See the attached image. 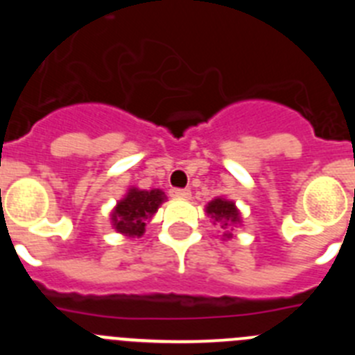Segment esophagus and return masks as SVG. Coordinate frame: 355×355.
Here are the masks:
<instances>
[{
	"label": "esophagus",
	"instance_id": "obj_1",
	"mask_svg": "<svg viewBox=\"0 0 355 355\" xmlns=\"http://www.w3.org/2000/svg\"><path fill=\"white\" fill-rule=\"evenodd\" d=\"M192 192L188 188H172L171 197L172 199H190Z\"/></svg>",
	"mask_w": 355,
	"mask_h": 355
}]
</instances>
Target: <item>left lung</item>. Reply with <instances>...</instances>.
Here are the masks:
<instances>
[{
	"label": "left lung",
	"mask_w": 355,
	"mask_h": 355,
	"mask_svg": "<svg viewBox=\"0 0 355 355\" xmlns=\"http://www.w3.org/2000/svg\"><path fill=\"white\" fill-rule=\"evenodd\" d=\"M206 213L215 222H218L222 227V240H231L233 238V229L241 225V213L238 209L236 202L225 197H215L206 205Z\"/></svg>",
	"instance_id": "1"
}]
</instances>
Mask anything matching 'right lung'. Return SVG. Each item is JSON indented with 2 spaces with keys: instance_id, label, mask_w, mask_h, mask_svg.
I'll return each mask as SVG.
<instances>
[{
  "instance_id": "obj_1",
  "label": "right lung",
  "mask_w": 355,
  "mask_h": 355,
  "mask_svg": "<svg viewBox=\"0 0 355 355\" xmlns=\"http://www.w3.org/2000/svg\"><path fill=\"white\" fill-rule=\"evenodd\" d=\"M167 200V196L159 188L142 190L128 188L126 196L119 200L110 213L112 227L126 238H140L146 233V225L155 216L159 206Z\"/></svg>"
}]
</instances>
